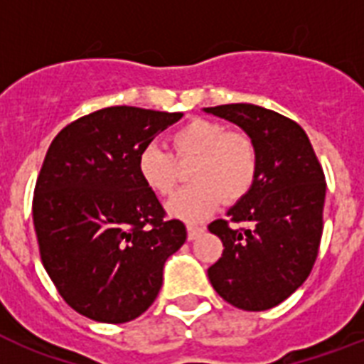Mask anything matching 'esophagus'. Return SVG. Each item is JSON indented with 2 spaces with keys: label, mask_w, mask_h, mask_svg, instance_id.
Returning <instances> with one entry per match:
<instances>
[{
  "label": "esophagus",
  "mask_w": 364,
  "mask_h": 364,
  "mask_svg": "<svg viewBox=\"0 0 364 364\" xmlns=\"http://www.w3.org/2000/svg\"><path fill=\"white\" fill-rule=\"evenodd\" d=\"M202 232H204V227H196V225H188V227H187V236H188V240H191V242L198 238Z\"/></svg>",
  "instance_id": "obj_1"
}]
</instances>
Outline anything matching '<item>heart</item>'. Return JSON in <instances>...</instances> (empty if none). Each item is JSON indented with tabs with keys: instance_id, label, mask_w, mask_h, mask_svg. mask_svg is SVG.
<instances>
[{
	"instance_id": "b5f03b06",
	"label": "heart",
	"mask_w": 364,
	"mask_h": 364,
	"mask_svg": "<svg viewBox=\"0 0 364 364\" xmlns=\"http://www.w3.org/2000/svg\"><path fill=\"white\" fill-rule=\"evenodd\" d=\"M171 149L179 162L194 160L188 171L193 185L173 194L166 205L171 217L198 223L219 208L223 198L238 202L253 188L259 176V149L249 134L228 130L210 119H194L171 134ZM141 181L153 193L168 196L179 179L173 156L149 143L137 156Z\"/></svg>"
}]
</instances>
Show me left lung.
I'll use <instances>...</instances> for the list:
<instances>
[{
    "label": "left lung",
    "instance_id": "left-lung-1",
    "mask_svg": "<svg viewBox=\"0 0 364 364\" xmlns=\"http://www.w3.org/2000/svg\"><path fill=\"white\" fill-rule=\"evenodd\" d=\"M238 124L259 149L253 188L217 219L210 232L225 245L208 268L219 296L240 310H270L310 276L323 234L325 173L299 124L253 104L205 107ZM243 222L245 229L236 224Z\"/></svg>",
    "mask_w": 364,
    "mask_h": 364
}]
</instances>
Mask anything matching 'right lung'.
<instances>
[{"label":"right lung","instance_id":"right-lung-1","mask_svg":"<svg viewBox=\"0 0 364 364\" xmlns=\"http://www.w3.org/2000/svg\"><path fill=\"white\" fill-rule=\"evenodd\" d=\"M183 113L117 105L54 137L33 193L41 262L62 299L100 323H126L153 304L170 255L187 240L141 181L137 156Z\"/></svg>","mask_w":364,"mask_h":364}]
</instances>
